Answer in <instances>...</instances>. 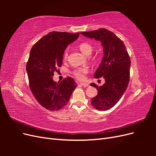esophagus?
<instances>
[{
	"label": "esophagus",
	"instance_id": "obj_1",
	"mask_svg": "<svg viewBox=\"0 0 156 156\" xmlns=\"http://www.w3.org/2000/svg\"><path fill=\"white\" fill-rule=\"evenodd\" d=\"M80 84H81V85H82V86H83V87H84L89 86V84L88 83H80Z\"/></svg>",
	"mask_w": 156,
	"mask_h": 156
}]
</instances>
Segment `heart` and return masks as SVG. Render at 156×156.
Here are the masks:
<instances>
[{
	"label": "heart",
	"instance_id": "b5f03b06",
	"mask_svg": "<svg viewBox=\"0 0 156 156\" xmlns=\"http://www.w3.org/2000/svg\"><path fill=\"white\" fill-rule=\"evenodd\" d=\"M79 49L84 55L89 56L93 51V47L88 42H83V43H81L79 45ZM68 51H65L63 55L64 60H66L68 58ZM87 73L88 69L87 68H78L74 69L73 72L74 76L79 80H84L85 79V75Z\"/></svg>",
	"mask_w": 156,
	"mask_h": 156
}]
</instances>
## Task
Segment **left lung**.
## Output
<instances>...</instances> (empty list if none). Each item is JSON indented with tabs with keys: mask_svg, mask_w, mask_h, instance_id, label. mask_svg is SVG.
<instances>
[{
	"mask_svg": "<svg viewBox=\"0 0 156 156\" xmlns=\"http://www.w3.org/2000/svg\"><path fill=\"white\" fill-rule=\"evenodd\" d=\"M83 36L101 41L103 48L101 62L94 77H103L105 83L98 87L95 83L90 86L98 90V95L93 98L92 105L100 111L112 108L122 98L128 86L131 60L126 48L119 37L106 29L83 32Z\"/></svg>",
	"mask_w": 156,
	"mask_h": 156,
	"instance_id": "1",
	"label": "left lung"
}]
</instances>
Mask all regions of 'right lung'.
<instances>
[{"mask_svg": "<svg viewBox=\"0 0 156 156\" xmlns=\"http://www.w3.org/2000/svg\"><path fill=\"white\" fill-rule=\"evenodd\" d=\"M79 33L53 31L43 36L32 48L27 63L30 90L40 104L49 111H58L67 105L77 83L70 77L55 82V72L62 64L68 45Z\"/></svg>", "mask_w": 156, "mask_h": 156, "instance_id": "1", "label": "right lung"}]
</instances>
